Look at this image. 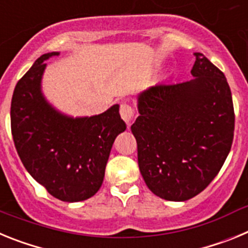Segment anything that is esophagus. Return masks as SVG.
Masks as SVG:
<instances>
[{
  "label": "esophagus",
  "mask_w": 248,
  "mask_h": 248,
  "mask_svg": "<svg viewBox=\"0 0 248 248\" xmlns=\"http://www.w3.org/2000/svg\"><path fill=\"white\" fill-rule=\"evenodd\" d=\"M120 117L128 124V126L130 125L133 119H134V109L131 108V105H129L128 103H123L120 105Z\"/></svg>",
  "instance_id": "obj_1"
}]
</instances>
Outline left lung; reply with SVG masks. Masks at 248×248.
<instances>
[{
    "label": "left lung",
    "mask_w": 248,
    "mask_h": 248,
    "mask_svg": "<svg viewBox=\"0 0 248 248\" xmlns=\"http://www.w3.org/2000/svg\"><path fill=\"white\" fill-rule=\"evenodd\" d=\"M194 56V79L140 93V115L131 125L144 181L169 201H186L205 190L233 140L235 111L225 74L202 53Z\"/></svg>",
    "instance_id": "obj_1"
}]
</instances>
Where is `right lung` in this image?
Here are the masks:
<instances>
[{
  "label": "right lung",
  "instance_id": "add662e5",
  "mask_svg": "<svg viewBox=\"0 0 248 248\" xmlns=\"http://www.w3.org/2000/svg\"><path fill=\"white\" fill-rule=\"evenodd\" d=\"M39 57L22 77L11 102V131L22 164L52 196L77 202L97 194L111 146L126 129L119 105L99 115L71 118L45 99L41 80L48 58Z\"/></svg>",
  "mask_w": 248,
  "mask_h": 248
}]
</instances>
